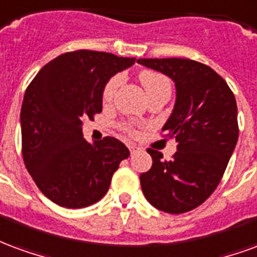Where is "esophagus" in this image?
I'll return each mask as SVG.
<instances>
[{
  "label": "esophagus",
  "instance_id": "obj_1",
  "mask_svg": "<svg viewBox=\"0 0 257 257\" xmlns=\"http://www.w3.org/2000/svg\"><path fill=\"white\" fill-rule=\"evenodd\" d=\"M127 148H128V151L131 152V153H134V152H137L140 148L137 147L136 144H127Z\"/></svg>",
  "mask_w": 257,
  "mask_h": 257
}]
</instances>
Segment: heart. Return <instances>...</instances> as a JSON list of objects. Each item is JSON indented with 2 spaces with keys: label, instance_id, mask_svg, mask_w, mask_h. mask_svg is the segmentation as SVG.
Returning a JSON list of instances; mask_svg holds the SVG:
<instances>
[{
  "label": "heart",
  "instance_id": "heart-1",
  "mask_svg": "<svg viewBox=\"0 0 257 257\" xmlns=\"http://www.w3.org/2000/svg\"><path fill=\"white\" fill-rule=\"evenodd\" d=\"M140 80H141L144 89L147 90L148 95H151L152 93H155L156 90L162 89L164 86H170V80L164 76L160 72H156V71H151V69H144L140 72ZM121 82L120 75H115L112 76L106 85L104 86V90H102V101L108 104L110 101L113 100V95H115L116 90L119 87ZM130 134H136V131L133 130V127L126 126L124 127Z\"/></svg>",
  "mask_w": 257,
  "mask_h": 257
}]
</instances>
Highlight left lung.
Listing matches in <instances>:
<instances>
[{
    "label": "left lung",
    "instance_id": "8db88e82",
    "mask_svg": "<svg viewBox=\"0 0 257 257\" xmlns=\"http://www.w3.org/2000/svg\"><path fill=\"white\" fill-rule=\"evenodd\" d=\"M175 82L177 100L163 131L175 138L171 160L148 149L153 164L142 172V192L167 213H185L207 200L223 177L237 140V102L226 80L211 67L189 59H140Z\"/></svg>",
    "mask_w": 257,
    "mask_h": 257
}]
</instances>
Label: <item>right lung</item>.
<instances>
[{"label": "right lung", "mask_w": 257, "mask_h": 257, "mask_svg": "<svg viewBox=\"0 0 257 257\" xmlns=\"http://www.w3.org/2000/svg\"><path fill=\"white\" fill-rule=\"evenodd\" d=\"M134 63L105 52H68L45 65L26 90L20 112L24 164L39 190L60 207L100 201L113 172L130 156L113 137L89 144L82 124L102 110L110 76Z\"/></svg>", "instance_id": "add662e5"}]
</instances>
